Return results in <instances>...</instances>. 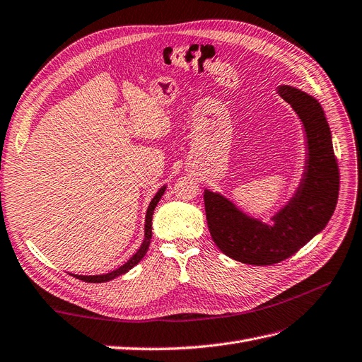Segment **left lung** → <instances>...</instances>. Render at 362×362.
I'll list each match as a JSON object with an SVG mask.
<instances>
[{
    "instance_id": "8db88e82",
    "label": "left lung",
    "mask_w": 362,
    "mask_h": 362,
    "mask_svg": "<svg viewBox=\"0 0 362 362\" xmlns=\"http://www.w3.org/2000/svg\"><path fill=\"white\" fill-rule=\"evenodd\" d=\"M281 96L303 122L308 160L300 187L291 202L266 225L242 211L223 196L205 190V214L216 246L225 255L252 266H272L290 258L329 222L338 201L339 170L331 129L320 104L290 86Z\"/></svg>"
}]
</instances>
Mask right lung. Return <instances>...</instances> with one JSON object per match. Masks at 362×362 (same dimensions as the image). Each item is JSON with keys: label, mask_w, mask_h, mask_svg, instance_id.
<instances>
[{"label": "right lung", "mask_w": 362, "mask_h": 362, "mask_svg": "<svg viewBox=\"0 0 362 362\" xmlns=\"http://www.w3.org/2000/svg\"><path fill=\"white\" fill-rule=\"evenodd\" d=\"M164 190H166V187H161L157 194L154 196V199L151 201L149 206H148V213H146V222H145V240L144 243H141L140 249L136 252V254L129 258V261H127L124 266H120L119 269L107 273V275H96V276H81V275H72L75 276L76 279L80 281H84V282H92V284H98V282H107V281H112L120 275H124V273H127L129 269H133L137 262H140V259L144 258L146 255V252L149 249V245H151V237H152V214H154V210L157 204L160 202L161 196L164 193Z\"/></svg>", "instance_id": "1"}]
</instances>
